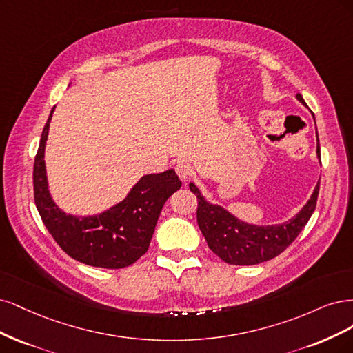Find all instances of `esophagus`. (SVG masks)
<instances>
[{
  "instance_id": "1",
  "label": "esophagus",
  "mask_w": 353,
  "mask_h": 353,
  "mask_svg": "<svg viewBox=\"0 0 353 353\" xmlns=\"http://www.w3.org/2000/svg\"><path fill=\"white\" fill-rule=\"evenodd\" d=\"M176 173H177V176H179L181 180L186 181V180L192 176L193 168H192V165H190L188 161H179V163L176 164Z\"/></svg>"
}]
</instances>
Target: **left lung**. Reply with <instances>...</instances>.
Wrapping results in <instances>:
<instances>
[{"label": "left lung", "mask_w": 353, "mask_h": 353, "mask_svg": "<svg viewBox=\"0 0 353 353\" xmlns=\"http://www.w3.org/2000/svg\"><path fill=\"white\" fill-rule=\"evenodd\" d=\"M296 99L306 107L301 94H296ZM316 157L321 163L320 142L316 143ZM189 188L198 196V225L211 251L227 264L255 265L280 255L298 237L315 210L320 181L296 215L284 223L268 225L251 224L237 219L219 203L207 201L193 181Z\"/></svg>", "instance_id": "left-lung-1"}]
</instances>
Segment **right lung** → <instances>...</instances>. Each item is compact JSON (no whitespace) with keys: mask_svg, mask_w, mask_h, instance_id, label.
Wrapping results in <instances>:
<instances>
[{"mask_svg":"<svg viewBox=\"0 0 353 353\" xmlns=\"http://www.w3.org/2000/svg\"><path fill=\"white\" fill-rule=\"evenodd\" d=\"M54 110L33 164V193L41 219L63 251L79 263L101 268L128 267L148 251L164 203L181 181L173 168L145 174L126 198L108 210L94 215L67 214L51 196L43 160Z\"/></svg>","mask_w":353,"mask_h":353,"instance_id":"right-lung-1","label":"right lung"}]
</instances>
